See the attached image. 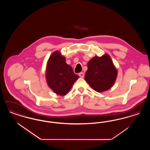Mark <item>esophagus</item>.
I'll return each mask as SVG.
<instances>
[{"label": "esophagus", "instance_id": "esophagus-1", "mask_svg": "<svg viewBox=\"0 0 150 150\" xmlns=\"http://www.w3.org/2000/svg\"><path fill=\"white\" fill-rule=\"evenodd\" d=\"M79 76H80V78H83L84 77V74L83 72H80V73H79Z\"/></svg>", "mask_w": 150, "mask_h": 150}]
</instances>
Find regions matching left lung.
Listing matches in <instances>:
<instances>
[{"mask_svg":"<svg viewBox=\"0 0 150 150\" xmlns=\"http://www.w3.org/2000/svg\"><path fill=\"white\" fill-rule=\"evenodd\" d=\"M117 76V70L110 56L106 53L89 61L84 78L94 91L100 93L114 86Z\"/></svg>","mask_w":150,"mask_h":150,"instance_id":"8db88e82","label":"left lung"}]
</instances>
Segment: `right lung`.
<instances>
[{"instance_id":"1","label":"right lung","mask_w":150,"mask_h":150,"mask_svg":"<svg viewBox=\"0 0 150 150\" xmlns=\"http://www.w3.org/2000/svg\"><path fill=\"white\" fill-rule=\"evenodd\" d=\"M65 61L66 58L59 51H54L47 61L45 70L48 86L54 93L62 96L68 93L79 78Z\"/></svg>"}]
</instances>
